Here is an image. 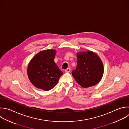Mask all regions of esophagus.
Wrapping results in <instances>:
<instances>
[{
    "label": "esophagus",
    "instance_id": "esophagus-1",
    "mask_svg": "<svg viewBox=\"0 0 129 129\" xmlns=\"http://www.w3.org/2000/svg\"><path fill=\"white\" fill-rule=\"evenodd\" d=\"M70 71H71V68H68L65 70V72L66 73H69Z\"/></svg>",
    "mask_w": 129,
    "mask_h": 129
}]
</instances>
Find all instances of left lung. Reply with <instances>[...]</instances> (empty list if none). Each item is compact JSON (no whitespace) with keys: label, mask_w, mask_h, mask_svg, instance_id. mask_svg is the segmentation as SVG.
<instances>
[{"label":"left lung","mask_w":129,"mask_h":129,"mask_svg":"<svg viewBox=\"0 0 129 129\" xmlns=\"http://www.w3.org/2000/svg\"><path fill=\"white\" fill-rule=\"evenodd\" d=\"M77 64L72 74L77 82L84 88L98 84L103 74L101 60L92 51L77 53Z\"/></svg>","instance_id":"1"}]
</instances>
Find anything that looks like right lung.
<instances>
[{
    "label": "right lung",
    "instance_id": "add662e5",
    "mask_svg": "<svg viewBox=\"0 0 129 129\" xmlns=\"http://www.w3.org/2000/svg\"><path fill=\"white\" fill-rule=\"evenodd\" d=\"M56 52L54 50H43L30 61L27 69L28 76L36 87L49 90L56 85L63 74L54 60Z\"/></svg>",
    "mask_w": 129,
    "mask_h": 129
}]
</instances>
